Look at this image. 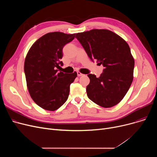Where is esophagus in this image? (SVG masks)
Masks as SVG:
<instances>
[{"label":"esophagus","mask_w":157,"mask_h":157,"mask_svg":"<svg viewBox=\"0 0 157 157\" xmlns=\"http://www.w3.org/2000/svg\"><path fill=\"white\" fill-rule=\"evenodd\" d=\"M77 74H78V76H83V74H82V73H81L80 72H77Z\"/></svg>","instance_id":"34e87169"}]
</instances>
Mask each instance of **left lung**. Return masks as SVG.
<instances>
[{"label": "left lung", "mask_w": 157, "mask_h": 157, "mask_svg": "<svg viewBox=\"0 0 157 157\" xmlns=\"http://www.w3.org/2000/svg\"><path fill=\"white\" fill-rule=\"evenodd\" d=\"M76 38L88 57L104 67L100 77L88 74L87 96L105 108L118 104L132 83L134 59L126 41L113 32L93 29L78 33Z\"/></svg>", "instance_id": "1"}]
</instances>
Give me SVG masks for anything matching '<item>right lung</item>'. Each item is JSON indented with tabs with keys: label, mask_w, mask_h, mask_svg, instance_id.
<instances>
[{
	"label": "right lung",
	"mask_w": 157,
	"mask_h": 157,
	"mask_svg": "<svg viewBox=\"0 0 157 157\" xmlns=\"http://www.w3.org/2000/svg\"><path fill=\"white\" fill-rule=\"evenodd\" d=\"M76 34L60 32L44 35L30 48L24 63L29 92L32 100L48 111H55L67 100L70 85L77 72L63 73L62 68L63 46L72 41Z\"/></svg>",
	"instance_id": "add662e5"
}]
</instances>
